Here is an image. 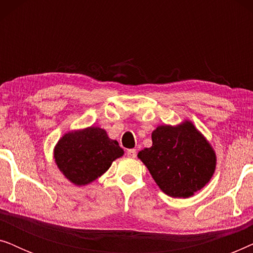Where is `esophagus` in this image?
Instances as JSON below:
<instances>
[{
    "mask_svg": "<svg viewBox=\"0 0 253 253\" xmlns=\"http://www.w3.org/2000/svg\"><path fill=\"white\" fill-rule=\"evenodd\" d=\"M126 155L129 158H136L137 152H136V150H134V148H130V150L126 151Z\"/></svg>",
    "mask_w": 253,
    "mask_h": 253,
    "instance_id": "34e87169",
    "label": "esophagus"
}]
</instances>
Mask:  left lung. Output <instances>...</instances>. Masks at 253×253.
I'll use <instances>...</instances> for the list:
<instances>
[{"instance_id": "8db88e82", "label": "left lung", "mask_w": 253, "mask_h": 253, "mask_svg": "<svg viewBox=\"0 0 253 253\" xmlns=\"http://www.w3.org/2000/svg\"><path fill=\"white\" fill-rule=\"evenodd\" d=\"M152 143L150 148L138 153V158L166 195L188 198L212 178L215 153L189 121L177 126H158L152 132Z\"/></svg>"}]
</instances>
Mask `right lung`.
<instances>
[{"label": "right lung", "mask_w": 253, "mask_h": 253, "mask_svg": "<svg viewBox=\"0 0 253 253\" xmlns=\"http://www.w3.org/2000/svg\"><path fill=\"white\" fill-rule=\"evenodd\" d=\"M123 154L119 143L96 126L65 133L54 150L58 169L76 185H86L100 177Z\"/></svg>", "instance_id": "obj_1"}]
</instances>
